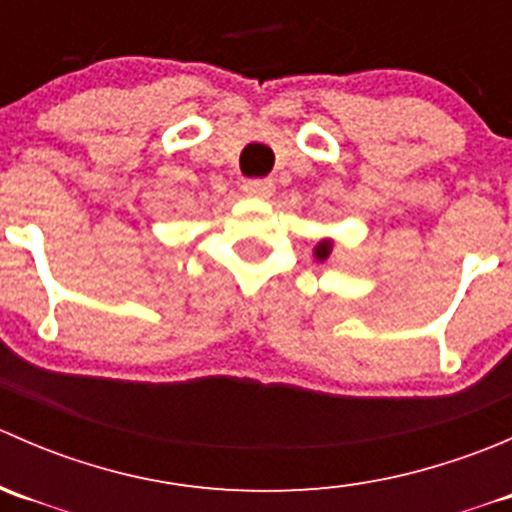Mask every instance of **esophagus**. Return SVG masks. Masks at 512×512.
Returning a JSON list of instances; mask_svg holds the SVG:
<instances>
[{"instance_id":"34e87169","label":"esophagus","mask_w":512,"mask_h":512,"mask_svg":"<svg viewBox=\"0 0 512 512\" xmlns=\"http://www.w3.org/2000/svg\"><path fill=\"white\" fill-rule=\"evenodd\" d=\"M242 190L252 198H270L272 190H275V183L270 178H250L242 180Z\"/></svg>"}]
</instances>
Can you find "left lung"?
<instances>
[{
    "label": "left lung",
    "mask_w": 512,
    "mask_h": 512,
    "mask_svg": "<svg viewBox=\"0 0 512 512\" xmlns=\"http://www.w3.org/2000/svg\"><path fill=\"white\" fill-rule=\"evenodd\" d=\"M329 252H332V245H329V242H319V245H317V252H314V255H317L319 260H327Z\"/></svg>",
    "instance_id": "left-lung-1"
}]
</instances>
